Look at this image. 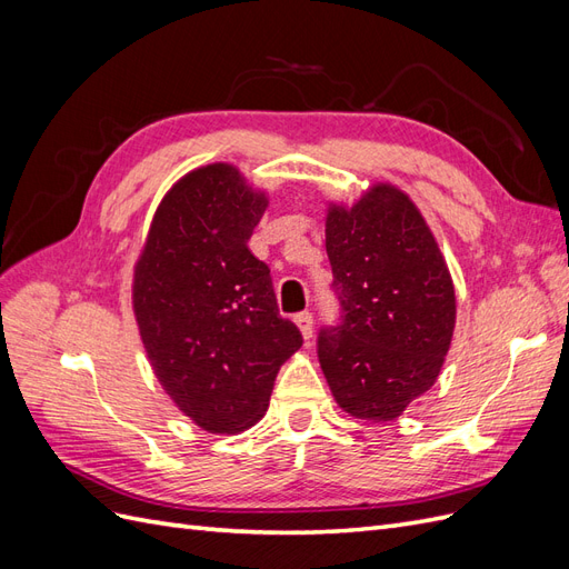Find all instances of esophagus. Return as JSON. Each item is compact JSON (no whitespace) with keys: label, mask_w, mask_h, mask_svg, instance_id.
<instances>
[{"label":"esophagus","mask_w":569,"mask_h":569,"mask_svg":"<svg viewBox=\"0 0 569 569\" xmlns=\"http://www.w3.org/2000/svg\"><path fill=\"white\" fill-rule=\"evenodd\" d=\"M295 320L299 325L303 339H311L313 337V313L311 311H301V313H297Z\"/></svg>","instance_id":"esophagus-1"}]
</instances>
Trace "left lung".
<instances>
[{
    "label": "left lung",
    "mask_w": 569,
    "mask_h": 569,
    "mask_svg": "<svg viewBox=\"0 0 569 569\" xmlns=\"http://www.w3.org/2000/svg\"><path fill=\"white\" fill-rule=\"evenodd\" d=\"M339 322L318 332L337 403L387 422L435 385L451 347L456 295L427 222L403 192L377 184L325 230Z\"/></svg>",
    "instance_id": "obj_1"
}]
</instances>
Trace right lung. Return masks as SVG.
<instances>
[{"mask_svg":"<svg viewBox=\"0 0 569 569\" xmlns=\"http://www.w3.org/2000/svg\"><path fill=\"white\" fill-rule=\"evenodd\" d=\"M266 211L232 166L184 176L153 216L134 268V316L151 368L206 432L263 418L299 327L280 316L270 268L247 242Z\"/></svg>","mask_w":569,"mask_h":569,"instance_id":"1","label":"right lung"}]
</instances>
